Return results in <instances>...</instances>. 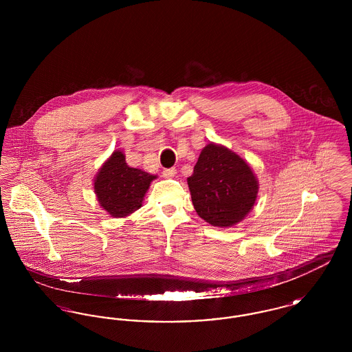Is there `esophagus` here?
Returning <instances> with one entry per match:
<instances>
[{
    "mask_svg": "<svg viewBox=\"0 0 352 352\" xmlns=\"http://www.w3.org/2000/svg\"><path fill=\"white\" fill-rule=\"evenodd\" d=\"M162 174H164V177H165V178H173V177H175L177 170L174 168H165V170L162 171Z\"/></svg>",
    "mask_w": 352,
    "mask_h": 352,
    "instance_id": "esophagus-1",
    "label": "esophagus"
}]
</instances>
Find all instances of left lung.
Wrapping results in <instances>:
<instances>
[{"mask_svg":"<svg viewBox=\"0 0 352 352\" xmlns=\"http://www.w3.org/2000/svg\"><path fill=\"white\" fill-rule=\"evenodd\" d=\"M187 184L197 214L220 228L245 218L258 194L257 177L247 161L214 142L203 148Z\"/></svg>","mask_w":352,"mask_h":352,"instance_id":"8db88e82","label":"left lung"}]
</instances>
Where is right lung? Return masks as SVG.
I'll use <instances>...</instances> for the list:
<instances>
[{"label": "right lung", "mask_w": 352, "mask_h": 352, "mask_svg": "<svg viewBox=\"0 0 352 352\" xmlns=\"http://www.w3.org/2000/svg\"><path fill=\"white\" fill-rule=\"evenodd\" d=\"M157 178L141 168L128 166L125 154L115 151L101 165L94 190L101 208L112 218H125L141 206L151 184Z\"/></svg>", "instance_id": "right-lung-1"}]
</instances>
